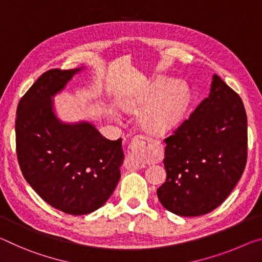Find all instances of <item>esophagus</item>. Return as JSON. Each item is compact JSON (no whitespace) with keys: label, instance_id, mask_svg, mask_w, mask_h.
Listing matches in <instances>:
<instances>
[{"label":"esophagus","instance_id":"1","mask_svg":"<svg viewBox=\"0 0 262 262\" xmlns=\"http://www.w3.org/2000/svg\"><path fill=\"white\" fill-rule=\"evenodd\" d=\"M154 143L146 135L134 137L130 145V153L126 157L125 167L128 169H141L145 167L141 158H151L154 154Z\"/></svg>","mask_w":262,"mask_h":262}]
</instances>
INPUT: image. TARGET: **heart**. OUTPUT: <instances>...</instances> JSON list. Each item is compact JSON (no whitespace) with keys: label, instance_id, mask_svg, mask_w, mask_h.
I'll use <instances>...</instances> for the list:
<instances>
[{"label":"heart","instance_id":"obj_1","mask_svg":"<svg viewBox=\"0 0 262 262\" xmlns=\"http://www.w3.org/2000/svg\"><path fill=\"white\" fill-rule=\"evenodd\" d=\"M186 93L179 84L169 85L166 79H156L124 103L127 110H139L140 123L148 131L165 134L177 125L186 106Z\"/></svg>","mask_w":262,"mask_h":262}]
</instances>
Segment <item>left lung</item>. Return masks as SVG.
Returning <instances> with one entry per match:
<instances>
[{"instance_id":"left-lung-1","label":"left lung","mask_w":262,"mask_h":262,"mask_svg":"<svg viewBox=\"0 0 262 262\" xmlns=\"http://www.w3.org/2000/svg\"><path fill=\"white\" fill-rule=\"evenodd\" d=\"M166 182L160 203L179 216L205 215L242 178L247 159V116L242 98L213 74L209 96L165 139Z\"/></svg>"}]
</instances>
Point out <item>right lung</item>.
<instances>
[{"label": "right lung", "mask_w": 262, "mask_h": 262, "mask_svg": "<svg viewBox=\"0 0 262 262\" xmlns=\"http://www.w3.org/2000/svg\"><path fill=\"white\" fill-rule=\"evenodd\" d=\"M51 70L20 98L16 117V151L23 177L46 203L70 215L101 208L121 179L122 138L109 140L92 123H66L53 97L83 71Z\"/></svg>", "instance_id": "1"}]
</instances>
